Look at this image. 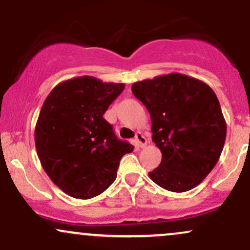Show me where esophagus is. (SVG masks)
Listing matches in <instances>:
<instances>
[{"label": "esophagus", "mask_w": 250, "mask_h": 250, "mask_svg": "<svg viewBox=\"0 0 250 250\" xmlns=\"http://www.w3.org/2000/svg\"><path fill=\"white\" fill-rule=\"evenodd\" d=\"M135 143H136L137 147H146L147 146V139L145 137V135L142 133H137L136 136H135Z\"/></svg>", "instance_id": "34e87169"}]
</instances>
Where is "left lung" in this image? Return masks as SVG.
<instances>
[{
    "instance_id": "8db88e82",
    "label": "left lung",
    "mask_w": 250,
    "mask_h": 250,
    "mask_svg": "<svg viewBox=\"0 0 250 250\" xmlns=\"http://www.w3.org/2000/svg\"><path fill=\"white\" fill-rule=\"evenodd\" d=\"M131 91L148 109L153 142L162 153L149 177L174 193L199 186L219 161L226 141V120L213 89L171 73L135 82Z\"/></svg>"
}]
</instances>
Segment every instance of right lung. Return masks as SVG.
Returning <instances> with one entry per match:
<instances>
[{"mask_svg": "<svg viewBox=\"0 0 250 250\" xmlns=\"http://www.w3.org/2000/svg\"><path fill=\"white\" fill-rule=\"evenodd\" d=\"M123 89V83L75 77L57 84L43 103L35 127L37 155L50 180L71 197L103 193L115 181L123 155L134 150L103 119Z\"/></svg>", "mask_w": 250, "mask_h": 250, "instance_id": "add662e5", "label": "right lung"}]
</instances>
